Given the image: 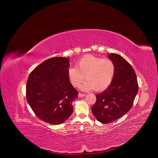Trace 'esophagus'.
<instances>
[{"mask_svg":"<svg viewBox=\"0 0 158 158\" xmlns=\"http://www.w3.org/2000/svg\"><path fill=\"white\" fill-rule=\"evenodd\" d=\"M85 96V94H82V93H79V94H78V97L80 98H83V97H84Z\"/></svg>","mask_w":158,"mask_h":158,"instance_id":"obj_1","label":"esophagus"}]
</instances>
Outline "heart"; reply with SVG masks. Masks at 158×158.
I'll return each instance as SVG.
<instances>
[{
	"instance_id": "obj_1",
	"label": "heart",
	"mask_w": 158,
	"mask_h": 158,
	"mask_svg": "<svg viewBox=\"0 0 158 158\" xmlns=\"http://www.w3.org/2000/svg\"><path fill=\"white\" fill-rule=\"evenodd\" d=\"M116 67L113 61L94 56H86L68 69V78L71 84L79 87L85 79L87 81L81 89L87 91L94 89L101 91L107 88L114 77Z\"/></svg>"
}]
</instances>
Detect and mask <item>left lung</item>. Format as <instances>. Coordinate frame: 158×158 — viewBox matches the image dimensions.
I'll list each match as a JSON object with an SVG mask.
<instances>
[{
  "label": "left lung",
  "instance_id": "obj_1",
  "mask_svg": "<svg viewBox=\"0 0 158 158\" xmlns=\"http://www.w3.org/2000/svg\"><path fill=\"white\" fill-rule=\"evenodd\" d=\"M108 58L115 64L114 77L104 91L96 94V102L91 108L96 119L104 124L126 114L138 92L136 75L130 64L119 54H108Z\"/></svg>",
  "mask_w": 158,
  "mask_h": 158
}]
</instances>
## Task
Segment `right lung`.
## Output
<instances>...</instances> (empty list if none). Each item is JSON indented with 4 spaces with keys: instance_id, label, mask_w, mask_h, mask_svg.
I'll use <instances>...</instances> for the list:
<instances>
[{
    "instance_id": "1",
    "label": "right lung",
    "mask_w": 158,
    "mask_h": 158,
    "mask_svg": "<svg viewBox=\"0 0 158 158\" xmlns=\"http://www.w3.org/2000/svg\"><path fill=\"white\" fill-rule=\"evenodd\" d=\"M69 59H47L31 73L26 98L35 114L42 121L57 125L64 123L73 112V102L78 92L68 78Z\"/></svg>"
}]
</instances>
